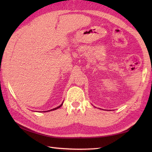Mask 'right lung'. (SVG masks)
Instances as JSON below:
<instances>
[{"mask_svg":"<svg viewBox=\"0 0 152 152\" xmlns=\"http://www.w3.org/2000/svg\"><path fill=\"white\" fill-rule=\"evenodd\" d=\"M63 102L61 103V105H59V106H57V107H56V108H53V109H51V110H48V111H44V112H50V111H52V110H57V109H58V108H59L60 107H61V106H62V105H63Z\"/></svg>","mask_w":152,"mask_h":152,"instance_id":"1","label":"right lung"}]
</instances>
